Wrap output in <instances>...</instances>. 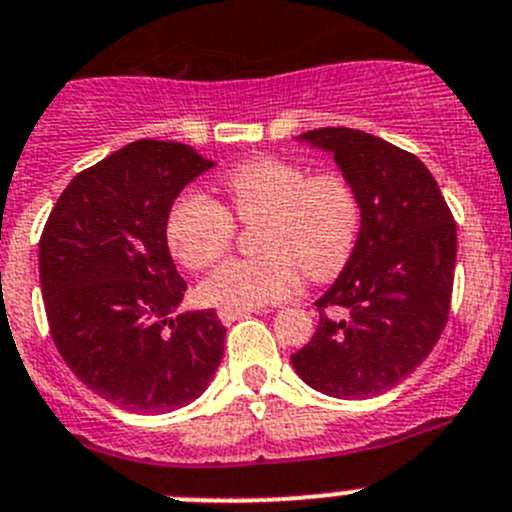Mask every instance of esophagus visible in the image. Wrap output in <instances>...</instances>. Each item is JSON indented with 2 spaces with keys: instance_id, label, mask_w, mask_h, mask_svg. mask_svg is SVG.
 Listing matches in <instances>:
<instances>
[{
  "instance_id": "34e87169",
  "label": "esophagus",
  "mask_w": 512,
  "mask_h": 512,
  "mask_svg": "<svg viewBox=\"0 0 512 512\" xmlns=\"http://www.w3.org/2000/svg\"><path fill=\"white\" fill-rule=\"evenodd\" d=\"M252 310H227V307H220L217 310V317L222 320V325H232L235 320H240V317H247Z\"/></svg>"
}]
</instances>
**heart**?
<instances>
[{"mask_svg":"<svg viewBox=\"0 0 512 512\" xmlns=\"http://www.w3.org/2000/svg\"><path fill=\"white\" fill-rule=\"evenodd\" d=\"M227 205L185 192L167 212L172 257L187 270L215 265L237 225H255L260 255L227 260L200 285V300L227 310L275 305L300 290V272L332 280L345 270L360 235V202L340 175H310L280 157H255L222 177Z\"/></svg>","mask_w":512,"mask_h":512,"instance_id":"b5f03b06","label":"heart"}]
</instances>
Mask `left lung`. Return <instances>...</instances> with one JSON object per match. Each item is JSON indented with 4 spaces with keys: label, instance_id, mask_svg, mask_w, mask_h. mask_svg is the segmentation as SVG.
Instances as JSON below:
<instances>
[{
    "label": "left lung",
    "instance_id": "obj_1",
    "mask_svg": "<svg viewBox=\"0 0 512 512\" xmlns=\"http://www.w3.org/2000/svg\"><path fill=\"white\" fill-rule=\"evenodd\" d=\"M300 140L335 155L362 225L350 262L315 302V335L290 360L330 398H372L405 380L443 335L458 255L453 212L428 167L380 137L320 127Z\"/></svg>",
    "mask_w": 512,
    "mask_h": 512
}]
</instances>
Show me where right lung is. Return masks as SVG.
<instances>
[{
  "label": "right lung",
  "mask_w": 512,
  "mask_h": 512,
  "mask_svg": "<svg viewBox=\"0 0 512 512\" xmlns=\"http://www.w3.org/2000/svg\"><path fill=\"white\" fill-rule=\"evenodd\" d=\"M210 167L182 142H132L69 182L39 237L59 355L89 390L132 413L185 408L225 352L215 310L170 317L187 282L167 247V212Z\"/></svg>",
  "instance_id": "right-lung-1"
}]
</instances>
